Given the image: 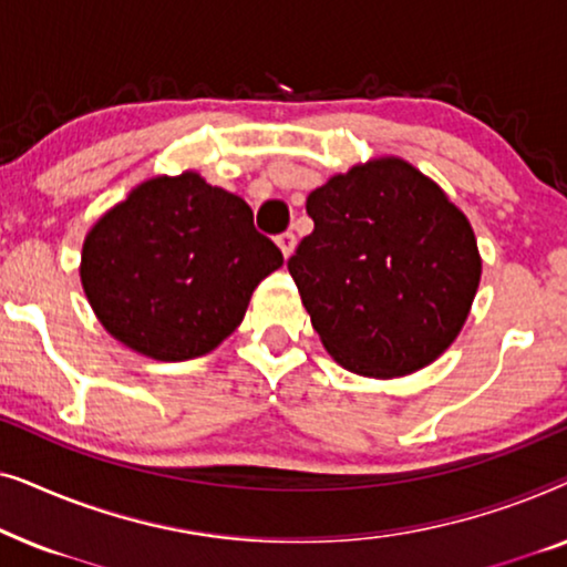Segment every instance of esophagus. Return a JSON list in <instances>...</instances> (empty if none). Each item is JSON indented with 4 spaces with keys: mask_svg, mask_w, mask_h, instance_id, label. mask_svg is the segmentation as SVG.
I'll return each instance as SVG.
<instances>
[{
    "mask_svg": "<svg viewBox=\"0 0 567 567\" xmlns=\"http://www.w3.org/2000/svg\"><path fill=\"white\" fill-rule=\"evenodd\" d=\"M278 247H281V252H284V258H289V255L293 252V247H297V235H293V231H284V235H278Z\"/></svg>",
    "mask_w": 567,
    "mask_h": 567,
    "instance_id": "obj_1",
    "label": "esophagus"
}]
</instances>
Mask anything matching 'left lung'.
Here are the masks:
<instances>
[{"label":"left lung","mask_w":567,"mask_h":567,"mask_svg":"<svg viewBox=\"0 0 567 567\" xmlns=\"http://www.w3.org/2000/svg\"><path fill=\"white\" fill-rule=\"evenodd\" d=\"M312 235L289 274L340 367L405 377L436 361L467 320L480 284L467 216L398 157L371 159L307 196Z\"/></svg>","instance_id":"8db88e82"}]
</instances>
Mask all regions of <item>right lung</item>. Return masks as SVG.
<instances>
[{
    "label": "right lung",
    "mask_w": 567,
    "mask_h": 567,
    "mask_svg": "<svg viewBox=\"0 0 567 567\" xmlns=\"http://www.w3.org/2000/svg\"><path fill=\"white\" fill-rule=\"evenodd\" d=\"M281 266L243 198L183 173L136 185L100 216L80 276L115 340L150 359L188 361L237 330L255 286Z\"/></svg>",
    "instance_id": "add662e5"
}]
</instances>
